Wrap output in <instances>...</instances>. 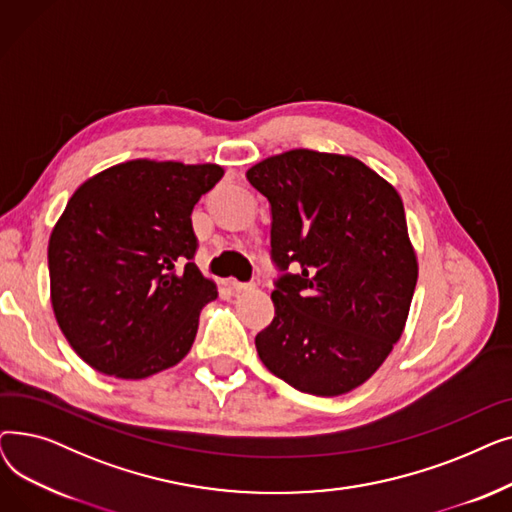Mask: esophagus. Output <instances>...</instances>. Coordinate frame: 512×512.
<instances>
[{"label":"esophagus","instance_id":"1","mask_svg":"<svg viewBox=\"0 0 512 512\" xmlns=\"http://www.w3.org/2000/svg\"><path fill=\"white\" fill-rule=\"evenodd\" d=\"M228 286L232 288V292H247V290H253V284H245V282H236V280H230Z\"/></svg>","mask_w":512,"mask_h":512}]
</instances>
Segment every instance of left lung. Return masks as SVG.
I'll return each mask as SVG.
<instances>
[{"instance_id": "obj_1", "label": "left lung", "mask_w": 512, "mask_h": 512, "mask_svg": "<svg viewBox=\"0 0 512 512\" xmlns=\"http://www.w3.org/2000/svg\"><path fill=\"white\" fill-rule=\"evenodd\" d=\"M272 213L276 315L259 359L307 394L340 396L405 330L419 263L396 188L353 155L290 149L247 170Z\"/></svg>"}]
</instances>
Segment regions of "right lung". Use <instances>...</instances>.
<instances>
[{
    "instance_id": "add662e5",
    "label": "right lung",
    "mask_w": 512,
    "mask_h": 512,
    "mask_svg": "<svg viewBox=\"0 0 512 512\" xmlns=\"http://www.w3.org/2000/svg\"><path fill=\"white\" fill-rule=\"evenodd\" d=\"M218 164L130 159L80 184L49 236V290L74 353L99 373L145 380L180 363L218 297L193 263L195 203Z\"/></svg>"
}]
</instances>
